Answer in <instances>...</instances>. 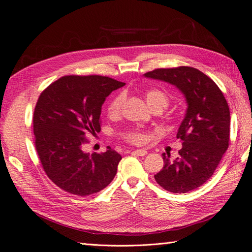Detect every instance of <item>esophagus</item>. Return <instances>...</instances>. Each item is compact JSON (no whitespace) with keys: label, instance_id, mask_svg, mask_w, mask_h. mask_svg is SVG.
Here are the masks:
<instances>
[{"label":"esophagus","instance_id":"esophagus-1","mask_svg":"<svg viewBox=\"0 0 252 252\" xmlns=\"http://www.w3.org/2000/svg\"><path fill=\"white\" fill-rule=\"evenodd\" d=\"M133 154L136 155V156H139V157H144V156H146L148 152L145 149H136V150L133 151Z\"/></svg>","mask_w":252,"mask_h":252}]
</instances>
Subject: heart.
<instances>
[{"instance_id": "heart-1", "label": "heart", "mask_w": 252, "mask_h": 252, "mask_svg": "<svg viewBox=\"0 0 252 252\" xmlns=\"http://www.w3.org/2000/svg\"><path fill=\"white\" fill-rule=\"evenodd\" d=\"M145 100H146L148 106L151 109L158 107L163 110L167 107V106H168V103H169L168 96H167L163 91L158 89L147 90L146 93H145ZM123 102H124L123 94H117L116 96H113L110 100V102L108 103L107 108H106L108 116L110 117L118 116L121 111ZM123 138L132 144H142L145 141V134L142 131L138 130V129H134V130L126 131L123 134Z\"/></svg>"}]
</instances>
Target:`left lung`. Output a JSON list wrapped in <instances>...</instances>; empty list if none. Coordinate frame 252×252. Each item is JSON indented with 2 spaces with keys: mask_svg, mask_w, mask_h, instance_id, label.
<instances>
[{
  "mask_svg": "<svg viewBox=\"0 0 252 252\" xmlns=\"http://www.w3.org/2000/svg\"><path fill=\"white\" fill-rule=\"evenodd\" d=\"M144 75L174 85L186 98V114L177 133L183 142L179 157L172 161L170 154H163L164 166L155 179L167 191H191L211 178L229 146L226 98L215 82L193 67L159 68Z\"/></svg>",
  "mask_w": 252,
  "mask_h": 252,
  "instance_id": "left-lung-1",
  "label": "left lung"
}]
</instances>
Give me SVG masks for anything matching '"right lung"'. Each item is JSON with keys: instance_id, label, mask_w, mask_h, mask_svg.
Here are the masks:
<instances>
[{"instance_id": "right-lung-1", "label": "right lung", "mask_w": 252, "mask_h": 252, "mask_svg": "<svg viewBox=\"0 0 252 252\" xmlns=\"http://www.w3.org/2000/svg\"><path fill=\"white\" fill-rule=\"evenodd\" d=\"M125 83L102 75H65L40 94L33 113L37 156L44 171L65 191L85 196L108 186L122 157L108 146L86 154L89 134L101 131L102 105Z\"/></svg>"}]
</instances>
